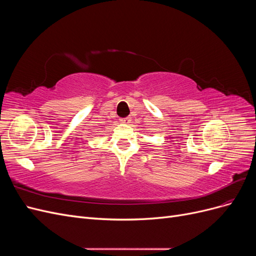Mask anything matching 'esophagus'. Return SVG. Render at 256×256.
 <instances>
[{"mask_svg":"<svg viewBox=\"0 0 256 256\" xmlns=\"http://www.w3.org/2000/svg\"><path fill=\"white\" fill-rule=\"evenodd\" d=\"M122 124H129L130 122V118H120V120Z\"/></svg>","mask_w":256,"mask_h":256,"instance_id":"34e87169","label":"esophagus"}]
</instances>
